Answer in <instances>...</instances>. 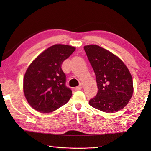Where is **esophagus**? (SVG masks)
Returning a JSON list of instances; mask_svg holds the SVG:
<instances>
[{"mask_svg":"<svg viewBox=\"0 0 151 151\" xmlns=\"http://www.w3.org/2000/svg\"><path fill=\"white\" fill-rule=\"evenodd\" d=\"M83 84H82V83H80V85H79L78 86H76L75 89H76V91H79V90H81V89L83 88Z\"/></svg>","mask_w":151,"mask_h":151,"instance_id":"34e87169","label":"esophagus"}]
</instances>
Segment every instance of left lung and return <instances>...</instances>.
Returning a JSON list of instances; mask_svg holds the SVG:
<instances>
[{
  "mask_svg": "<svg viewBox=\"0 0 151 151\" xmlns=\"http://www.w3.org/2000/svg\"><path fill=\"white\" fill-rule=\"evenodd\" d=\"M95 73L98 86L96 95L89 101L91 106L112 113L127 105L133 93L132 76L119 57L99 46L84 47Z\"/></svg>",
  "mask_w": 151,
  "mask_h": 151,
  "instance_id": "obj_1",
  "label": "left lung"
}]
</instances>
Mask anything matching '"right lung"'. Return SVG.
<instances>
[{
	"mask_svg": "<svg viewBox=\"0 0 151 151\" xmlns=\"http://www.w3.org/2000/svg\"><path fill=\"white\" fill-rule=\"evenodd\" d=\"M75 50L71 46L55 45L38 56L29 66L23 89L28 103L36 111L52 112L70 100L72 91L66 86V75L61 66Z\"/></svg>",
	"mask_w": 151,
	"mask_h": 151,
	"instance_id": "obj_1",
	"label": "right lung"
}]
</instances>
